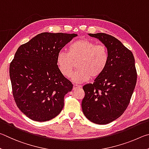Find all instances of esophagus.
<instances>
[{
    "label": "esophagus",
    "mask_w": 149,
    "mask_h": 149,
    "mask_svg": "<svg viewBox=\"0 0 149 149\" xmlns=\"http://www.w3.org/2000/svg\"><path fill=\"white\" fill-rule=\"evenodd\" d=\"M82 86H79V85H75L74 84L73 85V90H76L77 89H79V88H80Z\"/></svg>",
    "instance_id": "obj_1"
}]
</instances>
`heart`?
Returning a JSON list of instances; mask_svg holds the SVG:
<instances>
[{
  "label": "heart",
  "instance_id": "heart-1",
  "mask_svg": "<svg viewBox=\"0 0 149 149\" xmlns=\"http://www.w3.org/2000/svg\"><path fill=\"white\" fill-rule=\"evenodd\" d=\"M109 61L106 47L88 39H79L70 44L68 52L60 51L56 63L59 72L65 77H69L77 63L78 70L71 77L77 84L97 79L103 74Z\"/></svg>",
  "mask_w": 149,
  "mask_h": 149
}]
</instances>
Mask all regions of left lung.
Returning a JSON list of instances; mask_svg holds the SVG:
<instances>
[{
  "instance_id": "obj_1",
  "label": "left lung",
  "mask_w": 149,
  "mask_h": 149,
  "mask_svg": "<svg viewBox=\"0 0 149 149\" xmlns=\"http://www.w3.org/2000/svg\"><path fill=\"white\" fill-rule=\"evenodd\" d=\"M88 35L105 46L109 61L93 84L83 86L82 112L93 123L107 124L120 116L129 105L137 82L135 59L132 52L114 36L102 33Z\"/></svg>"
}]
</instances>
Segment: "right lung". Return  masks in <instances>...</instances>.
I'll list each match as a JSON object with an SVG mask.
<instances>
[{"mask_svg":"<svg viewBox=\"0 0 149 149\" xmlns=\"http://www.w3.org/2000/svg\"><path fill=\"white\" fill-rule=\"evenodd\" d=\"M77 34L42 33L21 45L10 65L12 93L28 118L46 122L61 113L72 84L57 67L59 52Z\"/></svg>","mask_w":149,"mask_h":149,"instance_id":"add662e5","label":"right lung"}]
</instances>
